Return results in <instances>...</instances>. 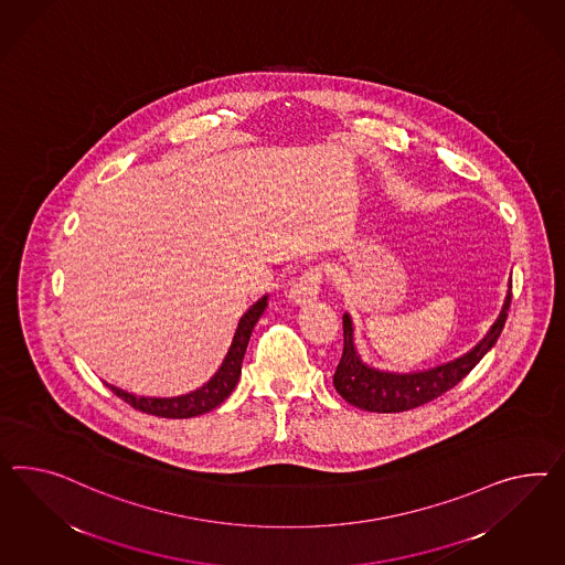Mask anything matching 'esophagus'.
<instances>
[{
  "label": "esophagus",
  "instance_id": "34e87169",
  "mask_svg": "<svg viewBox=\"0 0 565 565\" xmlns=\"http://www.w3.org/2000/svg\"><path fill=\"white\" fill-rule=\"evenodd\" d=\"M322 284V269L319 265L308 267L302 275L291 284L290 298L296 305H308L319 298Z\"/></svg>",
  "mask_w": 565,
  "mask_h": 565
}]
</instances>
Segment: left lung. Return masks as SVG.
<instances>
[{"instance_id":"left-lung-1","label":"left lung","mask_w":565,"mask_h":565,"mask_svg":"<svg viewBox=\"0 0 565 565\" xmlns=\"http://www.w3.org/2000/svg\"><path fill=\"white\" fill-rule=\"evenodd\" d=\"M510 302H512V281L508 286V294H505L498 321L491 324L488 335L483 337L473 350L455 362L431 367L426 372H415V374H393V372H381V370L367 367L353 348L351 319L348 315H343V353L333 376L337 393L353 407L374 413L409 412L426 405L434 398L443 397L444 393L457 386L458 382L462 381L481 362V358L495 345L508 319Z\"/></svg>"}]
</instances>
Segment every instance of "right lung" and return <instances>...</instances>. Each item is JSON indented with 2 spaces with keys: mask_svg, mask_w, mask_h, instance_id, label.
I'll use <instances>...</instances> for the list:
<instances>
[{
  "mask_svg": "<svg viewBox=\"0 0 565 565\" xmlns=\"http://www.w3.org/2000/svg\"><path fill=\"white\" fill-rule=\"evenodd\" d=\"M265 306H267V296L260 298L259 302H255L244 312V317L238 322L236 335H234V341L230 345V351L226 353L222 366L215 372L214 379L207 382V384H203L198 391L183 395V397L150 398L129 395V393H125V391L117 388V386H110V384H108V388L117 397L122 398L127 405H131L134 409H138L141 413H150V415H156V417L184 419V417H195V415L212 412L220 403H224L230 397V393L234 391L236 382L241 379L244 351H246L250 333H253L255 324L259 321Z\"/></svg>",
  "mask_w": 565,
  "mask_h": 565,
  "instance_id": "right-lung-1",
  "label": "right lung"
}]
</instances>
